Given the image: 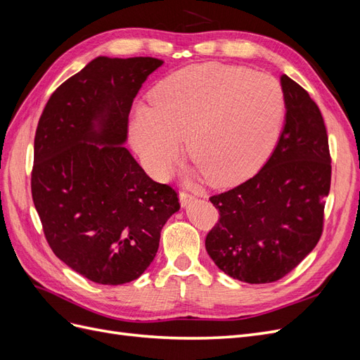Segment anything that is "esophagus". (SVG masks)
Instances as JSON below:
<instances>
[{
  "mask_svg": "<svg viewBox=\"0 0 360 360\" xmlns=\"http://www.w3.org/2000/svg\"><path fill=\"white\" fill-rule=\"evenodd\" d=\"M180 204L181 207H188L191 202L195 201V197L192 193H188V192H180Z\"/></svg>",
  "mask_w": 360,
  "mask_h": 360,
  "instance_id": "obj_1",
  "label": "esophagus"
}]
</instances>
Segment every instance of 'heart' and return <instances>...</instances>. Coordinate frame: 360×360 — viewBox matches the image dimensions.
I'll return each instance as SVG.
<instances>
[{
	"mask_svg": "<svg viewBox=\"0 0 360 360\" xmlns=\"http://www.w3.org/2000/svg\"><path fill=\"white\" fill-rule=\"evenodd\" d=\"M153 103L136 108L130 129L148 171L165 176L180 160L188 136L197 171L217 186L242 181L263 165L285 115L276 78L217 63L169 75L156 86Z\"/></svg>",
	"mask_w": 360,
	"mask_h": 360,
	"instance_id": "heart-1",
	"label": "heart"
}]
</instances>
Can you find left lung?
<instances>
[{
  "label": "left lung",
  "mask_w": 360,
  "mask_h": 360,
  "mask_svg": "<svg viewBox=\"0 0 360 360\" xmlns=\"http://www.w3.org/2000/svg\"><path fill=\"white\" fill-rule=\"evenodd\" d=\"M285 123L274 153L252 179L213 195L219 222L205 237L207 254L224 274L269 284L296 267L319 243L330 191L324 120L307 90L287 75Z\"/></svg>",
  "instance_id": "1"
}]
</instances>
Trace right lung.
I'll return each mask as SVG.
<instances>
[{
  "instance_id": "obj_1",
  "label": "right lung",
  "mask_w": 360,
  "mask_h": 360,
  "mask_svg": "<svg viewBox=\"0 0 360 360\" xmlns=\"http://www.w3.org/2000/svg\"><path fill=\"white\" fill-rule=\"evenodd\" d=\"M153 57H97L52 93L34 138L31 193L51 249L102 285L139 278L177 193L151 180L123 146L129 112Z\"/></svg>"
}]
</instances>
